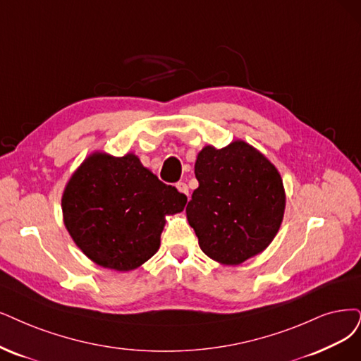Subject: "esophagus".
Masks as SVG:
<instances>
[{"label":"esophagus","mask_w":361,"mask_h":361,"mask_svg":"<svg viewBox=\"0 0 361 361\" xmlns=\"http://www.w3.org/2000/svg\"><path fill=\"white\" fill-rule=\"evenodd\" d=\"M177 189H178V192H181V193L189 196V185L185 184L184 181H178V183H177Z\"/></svg>","instance_id":"1"}]
</instances>
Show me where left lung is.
Wrapping results in <instances>:
<instances>
[{"label": "left lung", "instance_id": "left-lung-1", "mask_svg": "<svg viewBox=\"0 0 361 361\" xmlns=\"http://www.w3.org/2000/svg\"><path fill=\"white\" fill-rule=\"evenodd\" d=\"M199 181L185 207L199 247L212 260L239 264L268 247L281 226L286 195L276 168L244 141L197 154Z\"/></svg>", "mask_w": 361, "mask_h": 361}]
</instances>
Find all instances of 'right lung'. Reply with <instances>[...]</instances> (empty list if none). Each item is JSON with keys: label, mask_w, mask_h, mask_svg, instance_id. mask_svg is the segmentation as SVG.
<instances>
[{"label": "right lung", "mask_w": 361, "mask_h": 361, "mask_svg": "<svg viewBox=\"0 0 361 361\" xmlns=\"http://www.w3.org/2000/svg\"><path fill=\"white\" fill-rule=\"evenodd\" d=\"M185 202L188 196L160 181L135 154L95 153L66 184L63 223L92 262L125 272L154 256L165 216Z\"/></svg>", "instance_id": "1"}]
</instances>
